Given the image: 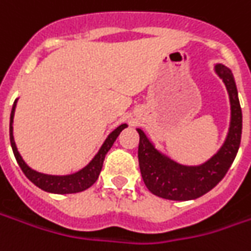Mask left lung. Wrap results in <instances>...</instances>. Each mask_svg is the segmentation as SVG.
Listing matches in <instances>:
<instances>
[{"label":"left lung","instance_id":"1","mask_svg":"<svg viewBox=\"0 0 251 251\" xmlns=\"http://www.w3.org/2000/svg\"><path fill=\"white\" fill-rule=\"evenodd\" d=\"M214 71L223 79L228 92L231 121L224 144L210 159L198 166L181 165L168 155L162 154L155 148L147 134L137 129L141 177L148 190L156 197L170 201H191L202 197L223 180L238 154L242 137V110L236 83L232 71L226 66L217 64Z\"/></svg>","mask_w":251,"mask_h":251}]
</instances>
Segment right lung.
I'll return each instance as SVG.
<instances>
[{
	"mask_svg": "<svg viewBox=\"0 0 251 251\" xmlns=\"http://www.w3.org/2000/svg\"><path fill=\"white\" fill-rule=\"evenodd\" d=\"M16 103H18V99L15 100L13 107H12L11 112V122H9V139H11V146L12 151L15 154V158L18 161L19 166L23 170V173L25 177L31 181L32 184H35L38 188L41 190L47 191V192H52V194H75V192H81V191L88 190L89 187H92L93 184L96 183V180L99 178V175L101 172L103 168L104 158L107 152L110 151V148L112 147L114 141L117 140L119 136V133L125 129L126 124L119 125L117 129H114L108 137L105 139L103 143V146L100 147L99 152L95 155V158L81 170H78L73 175H66V176H52V175H45V173H40L37 170L31 169L22 158V155L19 154L18 147H16V143L13 139V117H15V110H16Z\"/></svg>",
	"mask_w": 251,
	"mask_h": 251,
	"instance_id": "right-lung-1",
	"label": "right lung"
}]
</instances>
